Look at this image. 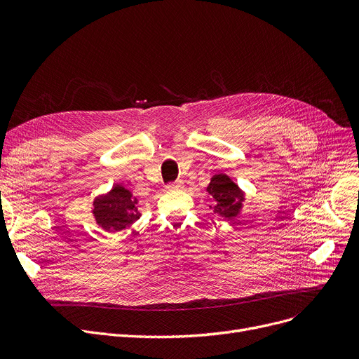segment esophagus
<instances>
[{
    "label": "esophagus",
    "instance_id": "34e87169",
    "mask_svg": "<svg viewBox=\"0 0 359 359\" xmlns=\"http://www.w3.org/2000/svg\"><path fill=\"white\" fill-rule=\"evenodd\" d=\"M183 187V182L182 180H177V182H173V183H168L165 186L167 191H176V189H182Z\"/></svg>",
    "mask_w": 359,
    "mask_h": 359
}]
</instances>
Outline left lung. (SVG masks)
I'll use <instances>...</instances> for the list:
<instances>
[{
    "label": "left lung",
    "instance_id": "obj_1",
    "mask_svg": "<svg viewBox=\"0 0 359 359\" xmlns=\"http://www.w3.org/2000/svg\"><path fill=\"white\" fill-rule=\"evenodd\" d=\"M206 191L212 196V211L225 218H233L238 212L243 195L237 184L225 175H215Z\"/></svg>",
    "mask_w": 359,
    "mask_h": 359
}]
</instances>
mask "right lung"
Masks as SVG:
<instances>
[{
    "label": "right lung",
    "mask_w": 359,
    "mask_h": 359,
    "mask_svg": "<svg viewBox=\"0 0 359 359\" xmlns=\"http://www.w3.org/2000/svg\"><path fill=\"white\" fill-rule=\"evenodd\" d=\"M135 205L137 201L129 191L122 186H115L107 195L94 201L93 214L106 231H118L140 218Z\"/></svg>",
    "instance_id": "1"
}]
</instances>
